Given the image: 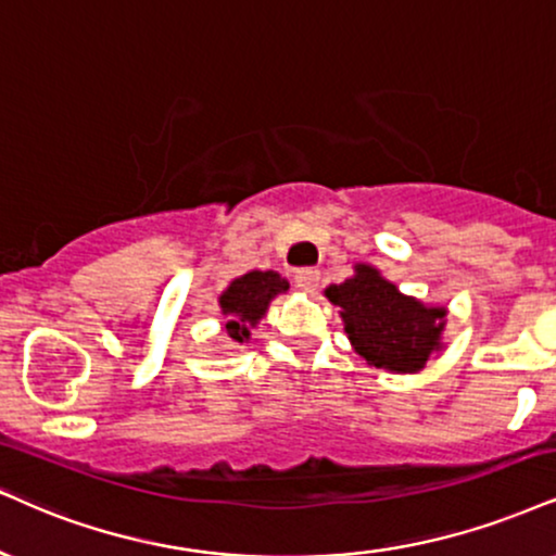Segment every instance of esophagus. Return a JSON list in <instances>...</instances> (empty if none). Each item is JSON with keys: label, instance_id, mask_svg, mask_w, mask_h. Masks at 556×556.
<instances>
[{"label": "esophagus", "instance_id": "34e87169", "mask_svg": "<svg viewBox=\"0 0 556 556\" xmlns=\"http://www.w3.org/2000/svg\"><path fill=\"white\" fill-rule=\"evenodd\" d=\"M293 283H296L299 289L306 291V293L317 291L319 270H317V267H299V270L293 273Z\"/></svg>", "mask_w": 556, "mask_h": 556}]
</instances>
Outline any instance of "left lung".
I'll use <instances>...</instances> for the list:
<instances>
[{"mask_svg":"<svg viewBox=\"0 0 556 556\" xmlns=\"http://www.w3.org/2000/svg\"><path fill=\"white\" fill-rule=\"evenodd\" d=\"M325 293L342 309L355 353L376 368L420 371L441 348L445 309H428L417 299L402 296L371 265H358L353 278Z\"/></svg>","mask_w":556,"mask_h":556,"instance_id":"1","label":"left lung"}]
</instances>
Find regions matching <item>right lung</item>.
Returning a JSON list of instances; mask_svg holds the SVG:
<instances>
[{
    "instance_id": "add662e5",
    "label": "right lung",
    "mask_w": 556,
    "mask_h": 556,
    "mask_svg": "<svg viewBox=\"0 0 556 556\" xmlns=\"http://www.w3.org/2000/svg\"><path fill=\"white\" fill-rule=\"evenodd\" d=\"M289 289L283 278L273 270H252L247 276L231 280V286L222 293V312L229 314L226 330L229 338L242 342L250 338V327L263 319V314L273 296Z\"/></svg>"
}]
</instances>
